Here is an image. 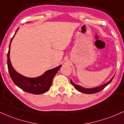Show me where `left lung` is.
<instances>
[{"instance_id":"obj_1","label":"left lung","mask_w":124,"mask_h":124,"mask_svg":"<svg viewBox=\"0 0 124 124\" xmlns=\"http://www.w3.org/2000/svg\"><path fill=\"white\" fill-rule=\"evenodd\" d=\"M115 75H116V74H115ZM115 75H114L113 77H112L111 79L108 82H107L106 83L104 84L103 85H101V86H97V87H93V88L83 87L81 86L80 85H76V84L74 83L73 82H72V80H70V83L74 86V87H75V89L78 90L79 91V92H82V93H83L85 94H94V93H98V92H100V91H101L102 90L104 89L107 85H108L111 82V81L112 79H113V78H114Z\"/></svg>"}]
</instances>
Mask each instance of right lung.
Listing matches in <instances>:
<instances>
[{
    "label": "right lung",
    "instance_id": "right-lung-1",
    "mask_svg": "<svg viewBox=\"0 0 124 124\" xmlns=\"http://www.w3.org/2000/svg\"><path fill=\"white\" fill-rule=\"evenodd\" d=\"M18 29L19 28H17L14 36L11 39L10 43L8 47V67L10 76L14 83L25 92L34 94H40L45 93L50 89L54 76L62 66V65L54 69L45 71L42 75L36 77V78H28L18 73L14 69L11 63L10 59V52L12 41Z\"/></svg>",
    "mask_w": 124,
    "mask_h": 124
}]
</instances>
